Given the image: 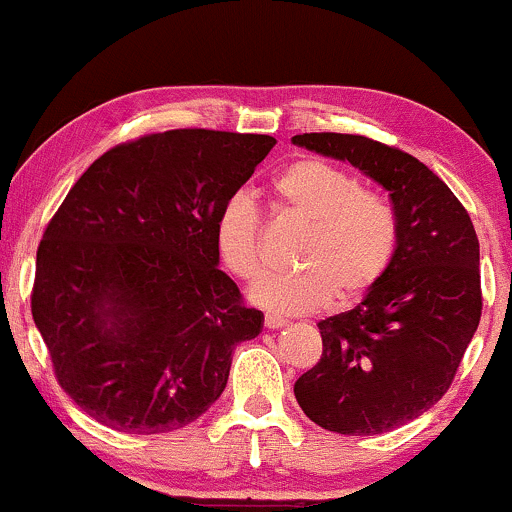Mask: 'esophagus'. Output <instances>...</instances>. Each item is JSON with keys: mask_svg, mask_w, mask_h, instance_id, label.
Masks as SVG:
<instances>
[{"mask_svg": "<svg viewBox=\"0 0 512 512\" xmlns=\"http://www.w3.org/2000/svg\"><path fill=\"white\" fill-rule=\"evenodd\" d=\"M284 325H286L284 317H279V315H264V327H267V330H279V327H284Z\"/></svg>", "mask_w": 512, "mask_h": 512, "instance_id": "obj_1", "label": "esophagus"}]
</instances>
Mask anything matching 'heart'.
I'll return each instance as SVG.
<instances>
[{
    "label": "heart",
    "instance_id": "obj_1",
    "mask_svg": "<svg viewBox=\"0 0 512 512\" xmlns=\"http://www.w3.org/2000/svg\"><path fill=\"white\" fill-rule=\"evenodd\" d=\"M272 195L286 214L305 226L298 269L269 274L250 298L276 315H308L330 305L354 303L378 286L397 252V216L378 192L363 190L349 170L322 158H301L272 180ZM262 216L255 202L236 192L221 204L214 243L228 272L252 281L260 274Z\"/></svg>",
    "mask_w": 512,
    "mask_h": 512
}]
</instances>
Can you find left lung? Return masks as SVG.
<instances>
[{
  "label": "left lung",
  "instance_id": "1",
  "mask_svg": "<svg viewBox=\"0 0 512 512\" xmlns=\"http://www.w3.org/2000/svg\"><path fill=\"white\" fill-rule=\"evenodd\" d=\"M390 192L397 252L356 308L317 322L322 356L293 385L310 421L344 436L392 431L448 392L481 317L479 238L460 199L419 158L361 134H296Z\"/></svg>",
  "mask_w": 512,
  "mask_h": 512
}]
</instances>
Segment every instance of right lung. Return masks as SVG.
I'll list each match as a JSON object with an SVG mask.
<instances>
[{
    "mask_svg": "<svg viewBox=\"0 0 512 512\" xmlns=\"http://www.w3.org/2000/svg\"><path fill=\"white\" fill-rule=\"evenodd\" d=\"M276 144L168 129L117 144L55 211L31 313L57 383L98 424L168 433L207 411L264 315L219 269L214 221Z\"/></svg>",
    "mask_w": 512,
    "mask_h": 512,
    "instance_id": "1",
    "label": "right lung"
}]
</instances>
